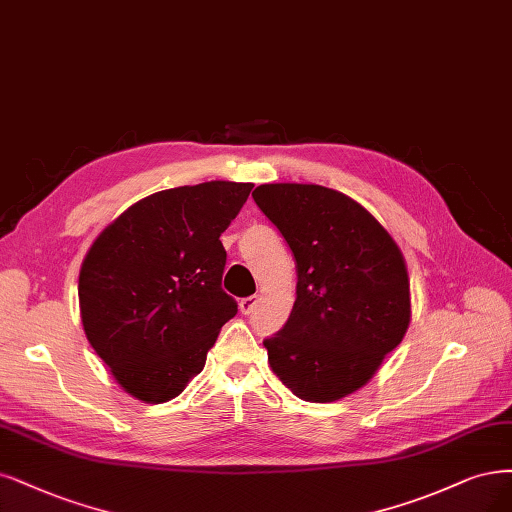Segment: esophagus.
<instances>
[{
    "label": "esophagus",
    "mask_w": 512,
    "mask_h": 512,
    "mask_svg": "<svg viewBox=\"0 0 512 512\" xmlns=\"http://www.w3.org/2000/svg\"><path fill=\"white\" fill-rule=\"evenodd\" d=\"M258 301H260L258 296H248V298H241V301H239V311H241L243 315H250V313L256 309Z\"/></svg>",
    "instance_id": "34e87169"
}]
</instances>
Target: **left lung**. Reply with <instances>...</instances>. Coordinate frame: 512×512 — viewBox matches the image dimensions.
Segmentation results:
<instances>
[{"mask_svg":"<svg viewBox=\"0 0 512 512\" xmlns=\"http://www.w3.org/2000/svg\"><path fill=\"white\" fill-rule=\"evenodd\" d=\"M252 197L296 260L286 326L264 339L273 373L301 400L360 390L407 334V262L358 201L317 184H262Z\"/></svg>","mask_w":512,"mask_h":512,"instance_id":"left-lung-1","label":"left lung"}]
</instances>
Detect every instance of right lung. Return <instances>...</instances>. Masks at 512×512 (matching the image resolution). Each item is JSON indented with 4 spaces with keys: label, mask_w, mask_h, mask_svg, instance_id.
Segmentation results:
<instances>
[{
    "label": "right lung",
    "mask_w": 512,
    "mask_h": 512,
    "mask_svg": "<svg viewBox=\"0 0 512 512\" xmlns=\"http://www.w3.org/2000/svg\"><path fill=\"white\" fill-rule=\"evenodd\" d=\"M250 182H203L154 192L103 228L78 279L88 343L116 383L161 404L199 375L237 303L222 290L220 235Z\"/></svg>",
    "instance_id": "right-lung-1"
}]
</instances>
